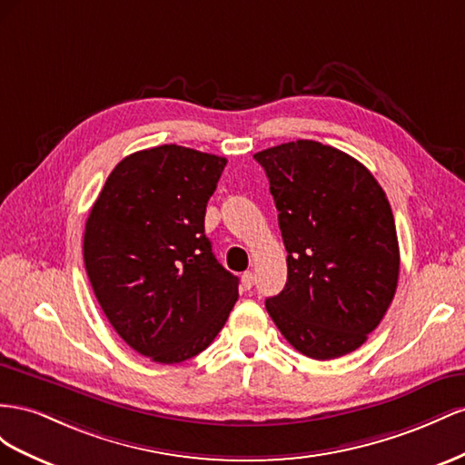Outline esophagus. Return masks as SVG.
Returning <instances> with one entry per match:
<instances>
[{
  "instance_id": "obj_1",
  "label": "esophagus",
  "mask_w": 465,
  "mask_h": 465,
  "mask_svg": "<svg viewBox=\"0 0 465 465\" xmlns=\"http://www.w3.org/2000/svg\"><path fill=\"white\" fill-rule=\"evenodd\" d=\"M242 288H243V290H251V288H253V272H251V271H247V272L242 274Z\"/></svg>"
}]
</instances>
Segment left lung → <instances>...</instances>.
<instances>
[{
	"mask_svg": "<svg viewBox=\"0 0 465 465\" xmlns=\"http://www.w3.org/2000/svg\"><path fill=\"white\" fill-rule=\"evenodd\" d=\"M271 183L288 281L264 302L284 339L315 361L362 347L400 278L386 193L354 157L313 140L253 155Z\"/></svg>",
	"mask_w": 465,
	"mask_h": 465,
	"instance_id": "left-lung-1",
	"label": "left lung"
}]
</instances>
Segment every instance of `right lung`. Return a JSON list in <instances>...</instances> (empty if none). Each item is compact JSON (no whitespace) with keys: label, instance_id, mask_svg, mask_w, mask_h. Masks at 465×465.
<instances>
[{"label":"right lung","instance_id":"right-lung-1","mask_svg":"<svg viewBox=\"0 0 465 465\" xmlns=\"http://www.w3.org/2000/svg\"><path fill=\"white\" fill-rule=\"evenodd\" d=\"M228 159L165 143L126 155L85 222L84 261L101 310L136 352L177 364L216 339L237 276L204 233Z\"/></svg>","mask_w":465,"mask_h":465}]
</instances>
